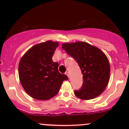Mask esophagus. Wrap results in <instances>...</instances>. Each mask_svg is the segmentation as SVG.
Returning <instances> with one entry per match:
<instances>
[{"label":"esophagus","instance_id":"esophagus-1","mask_svg":"<svg viewBox=\"0 0 129 129\" xmlns=\"http://www.w3.org/2000/svg\"><path fill=\"white\" fill-rule=\"evenodd\" d=\"M65 74H66L67 76L69 78V72H66V73H65Z\"/></svg>","mask_w":129,"mask_h":129}]
</instances>
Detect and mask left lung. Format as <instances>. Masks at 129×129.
Returning <instances> with one entry per match:
<instances>
[{
	"label": "left lung",
	"mask_w": 129,
	"mask_h": 129,
	"mask_svg": "<svg viewBox=\"0 0 129 129\" xmlns=\"http://www.w3.org/2000/svg\"><path fill=\"white\" fill-rule=\"evenodd\" d=\"M62 48L76 60L83 75L82 85L75 90V95L84 100L100 95L110 78V63L106 54L97 47L84 42L66 43Z\"/></svg>",
	"instance_id": "obj_1"
}]
</instances>
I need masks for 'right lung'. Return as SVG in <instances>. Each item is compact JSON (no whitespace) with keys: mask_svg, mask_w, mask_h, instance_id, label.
Returning <instances> with one entry per match:
<instances>
[{"mask_svg":"<svg viewBox=\"0 0 129 129\" xmlns=\"http://www.w3.org/2000/svg\"><path fill=\"white\" fill-rule=\"evenodd\" d=\"M59 44L48 41L34 45L20 60L19 76L28 94L38 100H48L57 94L63 81L69 79L58 71L52 57Z\"/></svg>","mask_w":129,"mask_h":129,"instance_id":"1","label":"right lung"}]
</instances>
